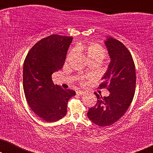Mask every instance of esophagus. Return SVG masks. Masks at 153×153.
Instances as JSON below:
<instances>
[{
	"mask_svg": "<svg viewBox=\"0 0 153 153\" xmlns=\"http://www.w3.org/2000/svg\"><path fill=\"white\" fill-rule=\"evenodd\" d=\"M76 94H77V95H84V94H85V92L78 91H76Z\"/></svg>",
	"mask_w": 153,
	"mask_h": 153,
	"instance_id": "34e87169",
	"label": "esophagus"
}]
</instances>
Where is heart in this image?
<instances>
[{
    "label": "heart",
    "instance_id": "heart-1",
    "mask_svg": "<svg viewBox=\"0 0 153 153\" xmlns=\"http://www.w3.org/2000/svg\"><path fill=\"white\" fill-rule=\"evenodd\" d=\"M78 51L81 52L84 54L86 57L88 61H97L100 62L106 56V51L102 45H98L96 43H92L90 45H80L78 47ZM74 54V51L72 50L70 53H68V58H70ZM80 79L81 81L83 80L84 78L81 77Z\"/></svg>",
    "mask_w": 153,
    "mask_h": 153
}]
</instances>
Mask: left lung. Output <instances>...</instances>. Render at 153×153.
Masks as SVG:
<instances>
[{
    "label": "left lung",
    "instance_id": "8db88e82",
    "mask_svg": "<svg viewBox=\"0 0 153 153\" xmlns=\"http://www.w3.org/2000/svg\"><path fill=\"white\" fill-rule=\"evenodd\" d=\"M104 42L111 62L99 88H106L110 93L102 97L95 93L97 102L87 114L92 122L101 127L109 126L122 118L132 102L136 86L135 65L130 52L112 37Z\"/></svg>",
    "mask_w": 153,
    "mask_h": 153
}]
</instances>
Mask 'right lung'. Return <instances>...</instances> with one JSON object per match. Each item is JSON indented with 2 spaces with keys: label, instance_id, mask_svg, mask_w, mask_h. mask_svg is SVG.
Returning <instances> with one entry per match:
<instances>
[{
  "label": "right lung",
  "instance_id": "right-lung-1",
  "mask_svg": "<svg viewBox=\"0 0 153 153\" xmlns=\"http://www.w3.org/2000/svg\"><path fill=\"white\" fill-rule=\"evenodd\" d=\"M73 37L51 35L35 44L23 68V86L33 111L46 122H56L67 114L68 102L76 92L55 85L51 75L63 66Z\"/></svg>",
  "mask_w": 153,
  "mask_h": 153
}]
</instances>
